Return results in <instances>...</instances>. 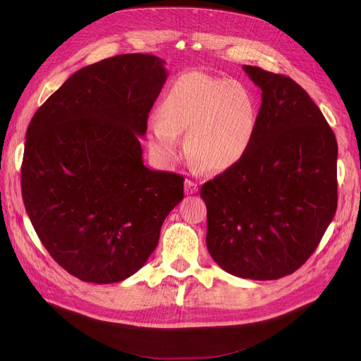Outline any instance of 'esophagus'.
Instances as JSON below:
<instances>
[{
	"mask_svg": "<svg viewBox=\"0 0 361 361\" xmlns=\"http://www.w3.org/2000/svg\"><path fill=\"white\" fill-rule=\"evenodd\" d=\"M198 191V185L194 180H185V194H195Z\"/></svg>",
	"mask_w": 361,
	"mask_h": 361,
	"instance_id": "1",
	"label": "esophagus"
}]
</instances>
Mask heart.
I'll return each instance as SVG.
<instances>
[{
	"label": "heart",
	"mask_w": 361,
	"mask_h": 361,
	"mask_svg": "<svg viewBox=\"0 0 361 361\" xmlns=\"http://www.w3.org/2000/svg\"><path fill=\"white\" fill-rule=\"evenodd\" d=\"M151 123V145L167 163L182 154L179 133H186V149L209 173H224L250 154L259 126V109L243 85L202 71L185 73L173 80Z\"/></svg>",
	"instance_id": "obj_1"
}]
</instances>
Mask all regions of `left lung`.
I'll return each mask as SVG.
<instances>
[{
    "mask_svg": "<svg viewBox=\"0 0 361 361\" xmlns=\"http://www.w3.org/2000/svg\"><path fill=\"white\" fill-rule=\"evenodd\" d=\"M261 90L255 142L240 164L202 186L207 251L234 276L279 279L317 250L338 207V143L293 79L243 66Z\"/></svg>",
    "mask_w": 361,
    "mask_h": 361,
    "instance_id": "obj_1",
    "label": "left lung"
}]
</instances>
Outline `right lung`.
I'll use <instances>...</instances> for the list:
<instances>
[{"label":"right lung","instance_id":"right-lung-1","mask_svg":"<svg viewBox=\"0 0 361 361\" xmlns=\"http://www.w3.org/2000/svg\"><path fill=\"white\" fill-rule=\"evenodd\" d=\"M164 64L155 55L127 54L83 67L30 122L23 204L47 252L80 281L114 283L134 275L183 198V178L147 169L142 157Z\"/></svg>","mask_w":361,"mask_h":361}]
</instances>
